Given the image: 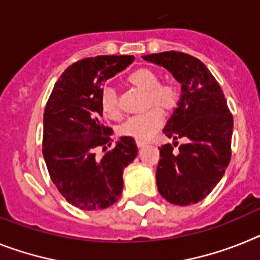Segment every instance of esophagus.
<instances>
[{
    "label": "esophagus",
    "mask_w": 260,
    "mask_h": 260,
    "mask_svg": "<svg viewBox=\"0 0 260 260\" xmlns=\"http://www.w3.org/2000/svg\"><path fill=\"white\" fill-rule=\"evenodd\" d=\"M136 145L139 146V148H143V146L146 145V143H145V141H140V140H137Z\"/></svg>",
    "instance_id": "obj_1"
}]
</instances>
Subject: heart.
<instances>
[{"mask_svg":"<svg viewBox=\"0 0 260 260\" xmlns=\"http://www.w3.org/2000/svg\"><path fill=\"white\" fill-rule=\"evenodd\" d=\"M133 86L148 91L149 103H155L165 108H170L177 102V90L168 83H159V77L152 69L140 68L128 77ZM101 110L108 119H119L121 115L117 95L112 87H105L101 92ZM165 123V114L159 107H152L143 114L133 115L120 125L123 136L145 141L157 132Z\"/></svg>","mask_w":260,"mask_h":260,"instance_id":"b5f03b06","label":"heart"}]
</instances>
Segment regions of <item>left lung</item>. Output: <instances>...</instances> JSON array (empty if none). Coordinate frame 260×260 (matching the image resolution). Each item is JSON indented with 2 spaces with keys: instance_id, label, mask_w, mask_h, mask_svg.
I'll list each match as a JSON object with an SVG mask.
<instances>
[{
  "instance_id": "1",
  "label": "left lung",
  "mask_w": 260,
  "mask_h": 260,
  "mask_svg": "<svg viewBox=\"0 0 260 260\" xmlns=\"http://www.w3.org/2000/svg\"><path fill=\"white\" fill-rule=\"evenodd\" d=\"M143 58L166 68L182 85L180 101L164 133L188 140L178 153L171 144L159 148L158 191L171 204H195L211 193L229 165L233 116L221 86L199 58L175 51Z\"/></svg>"
}]
</instances>
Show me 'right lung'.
Listing matches in <instances>:
<instances>
[{"instance_id":"right-lung-1","label":"right lung","mask_w":260,"mask_h":260,"mask_svg":"<svg viewBox=\"0 0 260 260\" xmlns=\"http://www.w3.org/2000/svg\"><path fill=\"white\" fill-rule=\"evenodd\" d=\"M133 56H96L68 67L52 90L43 119V155L49 177L68 203L96 211L111 207L123 191L124 168L137 145L123 136L102 158L95 149L111 145L114 131L101 121L102 83L132 64Z\"/></svg>"}]
</instances>
